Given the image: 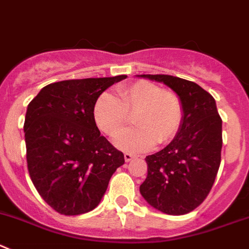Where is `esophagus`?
Listing matches in <instances>:
<instances>
[{"instance_id": "obj_1", "label": "esophagus", "mask_w": 249, "mask_h": 249, "mask_svg": "<svg viewBox=\"0 0 249 249\" xmlns=\"http://www.w3.org/2000/svg\"><path fill=\"white\" fill-rule=\"evenodd\" d=\"M124 159H125V162H130L135 159V156H134V155H131V153L126 152V153H124Z\"/></svg>"}]
</instances>
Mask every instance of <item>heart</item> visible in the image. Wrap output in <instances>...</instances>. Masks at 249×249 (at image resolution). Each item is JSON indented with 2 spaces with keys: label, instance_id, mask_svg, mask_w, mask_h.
<instances>
[{
  "label": "heart",
  "instance_id": "heart-1",
  "mask_svg": "<svg viewBox=\"0 0 249 249\" xmlns=\"http://www.w3.org/2000/svg\"><path fill=\"white\" fill-rule=\"evenodd\" d=\"M135 111L137 127L123 130L113 141L125 152H145L156 142H167L182 124L183 106L177 94L148 81L118 88L117 97L103 93L94 104L93 119L102 132L114 136L126 122L127 113Z\"/></svg>",
  "mask_w": 249,
  "mask_h": 249
}]
</instances>
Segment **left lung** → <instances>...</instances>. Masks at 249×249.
<instances>
[{
  "label": "left lung",
  "instance_id": "left-lung-1",
  "mask_svg": "<svg viewBox=\"0 0 249 249\" xmlns=\"http://www.w3.org/2000/svg\"><path fill=\"white\" fill-rule=\"evenodd\" d=\"M166 85L183 106L173 140L146 157L147 177L140 193L152 208L184 215L198 208L211 190L221 162L222 120L210 93L192 81L169 75H136Z\"/></svg>",
  "mask_w": 249,
  "mask_h": 249
}]
</instances>
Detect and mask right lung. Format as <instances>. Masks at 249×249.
Here are the masks:
<instances>
[{
  "label": "right lung",
  "mask_w": 249,
  "mask_h": 249,
  "mask_svg": "<svg viewBox=\"0 0 249 249\" xmlns=\"http://www.w3.org/2000/svg\"><path fill=\"white\" fill-rule=\"evenodd\" d=\"M126 75L55 82L28 104L24 122L30 179L41 198L62 215L93 210L125 162L101 135L93 108L102 93Z\"/></svg>",
  "instance_id": "add662e5"
}]
</instances>
